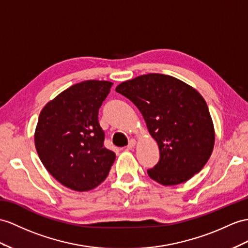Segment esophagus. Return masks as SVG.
I'll return each mask as SVG.
<instances>
[{
	"label": "esophagus",
	"instance_id": "obj_1",
	"mask_svg": "<svg viewBox=\"0 0 248 248\" xmlns=\"http://www.w3.org/2000/svg\"><path fill=\"white\" fill-rule=\"evenodd\" d=\"M136 145V140H134V139H130V140L128 141V144H127V148H134Z\"/></svg>",
	"mask_w": 248,
	"mask_h": 248
}]
</instances>
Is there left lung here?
Instances as JSON below:
<instances>
[{
	"label": "left lung",
	"instance_id": "8db88e82",
	"mask_svg": "<svg viewBox=\"0 0 248 248\" xmlns=\"http://www.w3.org/2000/svg\"><path fill=\"white\" fill-rule=\"evenodd\" d=\"M116 92L134 103L159 145L160 159L148 176L162 185L194 177L213 153L215 130L206 102L178 78L148 74L121 83Z\"/></svg>",
	"mask_w": 248,
	"mask_h": 248
}]
</instances>
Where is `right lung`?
<instances>
[{
    "mask_svg": "<svg viewBox=\"0 0 248 248\" xmlns=\"http://www.w3.org/2000/svg\"><path fill=\"white\" fill-rule=\"evenodd\" d=\"M111 82L75 84L42 109L34 134L38 155L58 182L77 191L94 188L106 179L116 154L104 145L99 109Z\"/></svg>",
    "mask_w": 248,
    "mask_h": 248,
    "instance_id": "add662e5",
    "label": "right lung"
}]
</instances>
